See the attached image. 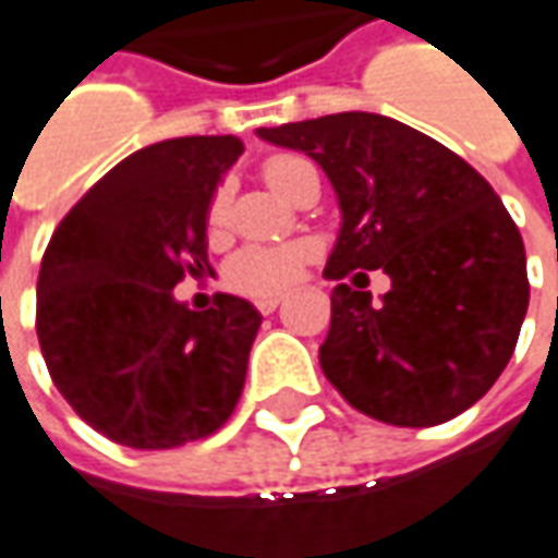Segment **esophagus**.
<instances>
[{
  "label": "esophagus",
  "mask_w": 558,
  "mask_h": 558,
  "mask_svg": "<svg viewBox=\"0 0 558 558\" xmlns=\"http://www.w3.org/2000/svg\"><path fill=\"white\" fill-rule=\"evenodd\" d=\"M280 302H283V295H259L254 304H256V311H259V314H275Z\"/></svg>",
  "instance_id": "esophagus-1"
}]
</instances>
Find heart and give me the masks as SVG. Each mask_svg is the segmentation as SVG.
I'll return each mask as SVG.
<instances>
[{
  "instance_id": "heart-1",
  "label": "heart",
  "mask_w": 558,
  "mask_h": 558,
  "mask_svg": "<svg viewBox=\"0 0 558 558\" xmlns=\"http://www.w3.org/2000/svg\"><path fill=\"white\" fill-rule=\"evenodd\" d=\"M304 163L299 155H275L263 163V175L266 182L283 194V187L290 182L292 170ZM208 232L218 235L227 227L230 218V191L227 184H220L218 191L208 199ZM314 256V244L311 242H292V244H251L239 254L232 256L230 268H227V280L232 290L244 292V295H271L292 287L307 259Z\"/></svg>"
}]
</instances>
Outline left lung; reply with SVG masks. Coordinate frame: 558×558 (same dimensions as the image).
I'll return each instance as SVG.
<instances>
[{
  "instance_id": "8db88e82",
  "label": "left lung",
  "mask_w": 558,
  "mask_h": 558,
  "mask_svg": "<svg viewBox=\"0 0 558 558\" xmlns=\"http://www.w3.org/2000/svg\"><path fill=\"white\" fill-rule=\"evenodd\" d=\"M314 158L338 194L326 278L383 268L391 290L338 283L319 347L328 383L364 415L433 427L466 412L499 379L529 307L520 230L487 179L398 119L335 113L256 128Z\"/></svg>"
}]
</instances>
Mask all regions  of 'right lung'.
<instances>
[{
  "mask_svg": "<svg viewBox=\"0 0 558 558\" xmlns=\"http://www.w3.org/2000/svg\"><path fill=\"white\" fill-rule=\"evenodd\" d=\"M244 151L175 137L92 184L47 244L35 328L59 395L128 448H179L223 427L242 398L263 316L239 295L191 311L172 287L208 266L206 215Z\"/></svg>",
  "mask_w": 558,
  "mask_h": 558,
  "instance_id": "add662e5",
  "label": "right lung"
}]
</instances>
